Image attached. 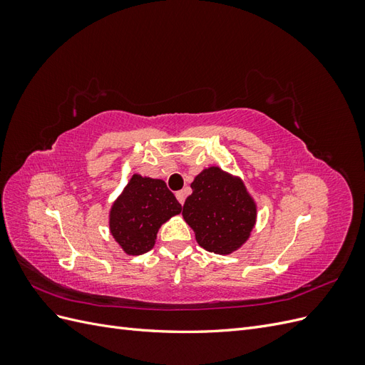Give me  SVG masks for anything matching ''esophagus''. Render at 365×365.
Masks as SVG:
<instances>
[{"label": "esophagus", "mask_w": 365, "mask_h": 365, "mask_svg": "<svg viewBox=\"0 0 365 365\" xmlns=\"http://www.w3.org/2000/svg\"><path fill=\"white\" fill-rule=\"evenodd\" d=\"M185 195H187V192H185V190L176 192V200L180 201V204H184V201H185Z\"/></svg>", "instance_id": "obj_1"}]
</instances>
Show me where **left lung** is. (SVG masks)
Here are the masks:
<instances>
[{
  "label": "left lung",
  "instance_id": "1",
  "mask_svg": "<svg viewBox=\"0 0 365 365\" xmlns=\"http://www.w3.org/2000/svg\"><path fill=\"white\" fill-rule=\"evenodd\" d=\"M182 216L204 250L230 254L248 239L256 222V204L240 180L210 168L192 182Z\"/></svg>",
  "mask_w": 365,
  "mask_h": 365
}]
</instances>
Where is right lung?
<instances>
[{"label":"right lung","instance_id":"1","mask_svg":"<svg viewBox=\"0 0 365 365\" xmlns=\"http://www.w3.org/2000/svg\"><path fill=\"white\" fill-rule=\"evenodd\" d=\"M181 210L164 181L134 175L111 208L109 228L126 254L140 256L155 245L161 224Z\"/></svg>","mask_w":365,"mask_h":365}]
</instances>
